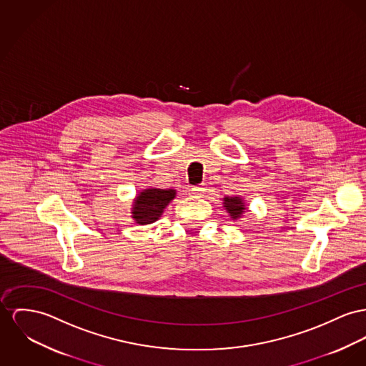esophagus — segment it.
Here are the masks:
<instances>
[{
  "mask_svg": "<svg viewBox=\"0 0 366 366\" xmlns=\"http://www.w3.org/2000/svg\"><path fill=\"white\" fill-rule=\"evenodd\" d=\"M205 190H207L205 184H199V186H195V187L192 189V193L194 195H201L205 193Z\"/></svg>",
  "mask_w": 366,
  "mask_h": 366,
  "instance_id": "1",
  "label": "esophagus"
}]
</instances>
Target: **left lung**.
Listing matches in <instances>:
<instances>
[{
	"mask_svg": "<svg viewBox=\"0 0 366 366\" xmlns=\"http://www.w3.org/2000/svg\"><path fill=\"white\" fill-rule=\"evenodd\" d=\"M223 208L226 209V212L229 214V217L233 220L242 218L244 212L247 211L245 201H244L240 195H233V197L226 195L223 198Z\"/></svg>",
	"mask_w": 366,
	"mask_h": 366,
	"instance_id": "8db88e82",
	"label": "left lung"
}]
</instances>
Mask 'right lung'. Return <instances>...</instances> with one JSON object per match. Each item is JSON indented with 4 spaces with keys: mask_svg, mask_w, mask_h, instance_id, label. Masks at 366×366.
<instances>
[{
    "mask_svg": "<svg viewBox=\"0 0 366 366\" xmlns=\"http://www.w3.org/2000/svg\"><path fill=\"white\" fill-rule=\"evenodd\" d=\"M176 197V190L147 187L133 199L132 218L137 224H149L159 219L164 209Z\"/></svg>",
    "mask_w": 366,
    "mask_h": 366,
    "instance_id": "add662e5",
    "label": "right lung"
}]
</instances>
